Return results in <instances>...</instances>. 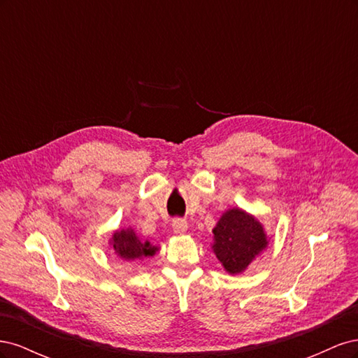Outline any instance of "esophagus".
Returning <instances> with one entry per match:
<instances>
[{"label": "esophagus", "instance_id": "1", "mask_svg": "<svg viewBox=\"0 0 358 358\" xmlns=\"http://www.w3.org/2000/svg\"><path fill=\"white\" fill-rule=\"evenodd\" d=\"M173 231H175L176 234H183L187 230H188V222L187 220H182V218H176L173 220Z\"/></svg>", "mask_w": 358, "mask_h": 358}]
</instances>
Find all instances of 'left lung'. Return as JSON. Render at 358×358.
Wrapping results in <instances>:
<instances>
[{"label": "left lung", "instance_id": "obj_1", "mask_svg": "<svg viewBox=\"0 0 358 358\" xmlns=\"http://www.w3.org/2000/svg\"><path fill=\"white\" fill-rule=\"evenodd\" d=\"M213 252L227 272L241 273L267 246L263 225L242 209L227 210L213 229Z\"/></svg>", "mask_w": 358, "mask_h": 358}]
</instances>
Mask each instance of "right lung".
Here are the masks:
<instances>
[{"label": "right lung", "mask_w": 358, "mask_h": 358, "mask_svg": "<svg viewBox=\"0 0 358 358\" xmlns=\"http://www.w3.org/2000/svg\"><path fill=\"white\" fill-rule=\"evenodd\" d=\"M112 248L113 251L124 259H142L145 257H152L157 251L155 246L150 243L142 242L134 233V230H117L112 237Z\"/></svg>", "instance_id": "add662e5"}]
</instances>
